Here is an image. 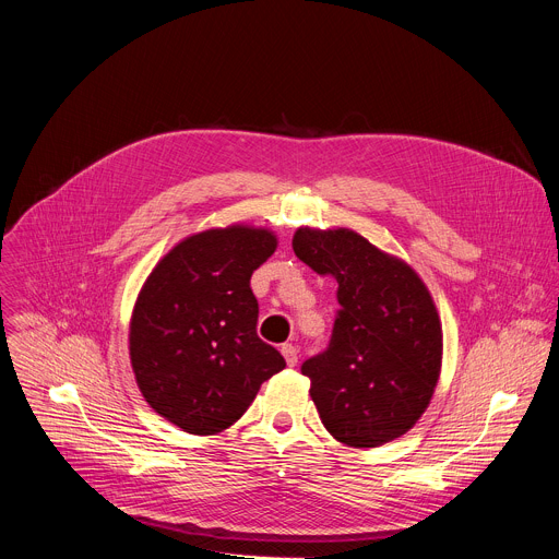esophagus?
Wrapping results in <instances>:
<instances>
[{
  "label": "esophagus",
  "mask_w": 559,
  "mask_h": 559,
  "mask_svg": "<svg viewBox=\"0 0 559 559\" xmlns=\"http://www.w3.org/2000/svg\"><path fill=\"white\" fill-rule=\"evenodd\" d=\"M281 354L285 356V362H287L289 367H294V365L298 362V349H296V345H292V343H285V345L281 347Z\"/></svg>",
  "instance_id": "obj_1"
}]
</instances>
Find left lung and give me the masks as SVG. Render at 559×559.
Instances as JSON below:
<instances>
[{
    "instance_id": "1",
    "label": "left lung",
    "mask_w": 559,
    "mask_h": 559,
    "mask_svg": "<svg viewBox=\"0 0 559 559\" xmlns=\"http://www.w3.org/2000/svg\"><path fill=\"white\" fill-rule=\"evenodd\" d=\"M292 248L338 283L330 347L300 367L325 429L354 449L405 436L427 412L442 369V323L427 285L347 227L302 225Z\"/></svg>"
}]
</instances>
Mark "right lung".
Masks as SVG:
<instances>
[{
	"mask_svg": "<svg viewBox=\"0 0 559 559\" xmlns=\"http://www.w3.org/2000/svg\"><path fill=\"white\" fill-rule=\"evenodd\" d=\"M278 246L267 227L234 223L186 236L145 278L130 318V365L145 403L186 433L231 427L285 369L257 336L250 278Z\"/></svg>",
	"mask_w": 559,
	"mask_h": 559,
	"instance_id": "right-lung-1",
	"label": "right lung"
}]
</instances>
